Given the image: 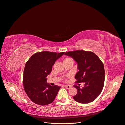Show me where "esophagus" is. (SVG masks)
<instances>
[{"label":"esophagus","instance_id":"1","mask_svg":"<svg viewBox=\"0 0 125 125\" xmlns=\"http://www.w3.org/2000/svg\"><path fill=\"white\" fill-rule=\"evenodd\" d=\"M64 87L67 89H70L71 87V86H70V85H64Z\"/></svg>","mask_w":125,"mask_h":125}]
</instances>
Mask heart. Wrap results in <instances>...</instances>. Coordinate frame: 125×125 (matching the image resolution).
<instances>
[{
    "label": "heart",
    "mask_w": 125,
    "mask_h": 125,
    "mask_svg": "<svg viewBox=\"0 0 125 125\" xmlns=\"http://www.w3.org/2000/svg\"><path fill=\"white\" fill-rule=\"evenodd\" d=\"M71 59H72L71 58H66V59H65L64 60H63V62L64 61H68V60H71Z\"/></svg>",
    "instance_id": "obj_1"
}]
</instances>
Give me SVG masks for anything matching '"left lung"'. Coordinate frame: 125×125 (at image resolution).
<instances>
[{
	"label": "left lung",
	"instance_id": "8db88e82",
	"mask_svg": "<svg viewBox=\"0 0 125 125\" xmlns=\"http://www.w3.org/2000/svg\"><path fill=\"white\" fill-rule=\"evenodd\" d=\"M65 55L71 56L77 62L78 72L75 78L76 83H85V86L81 88L74 85L77 90L74 100L86 104L94 101L101 94L105 82L104 65L98 56L91 51L76 50L69 51Z\"/></svg>",
	"mask_w": 125,
	"mask_h": 125
}]
</instances>
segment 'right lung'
Listing matches in <instances>:
<instances>
[{
    "mask_svg": "<svg viewBox=\"0 0 125 125\" xmlns=\"http://www.w3.org/2000/svg\"><path fill=\"white\" fill-rule=\"evenodd\" d=\"M64 53L47 51L35 53L26 62L23 76L24 89L35 104L44 106L54 101L61 87L50 86L46 77L51 73L56 60Z\"/></svg>",
    "mask_w": 125,
    "mask_h": 125,
    "instance_id": "right-lung-1",
    "label": "right lung"
}]
</instances>
